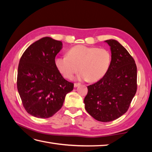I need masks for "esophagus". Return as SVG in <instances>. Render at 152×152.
<instances>
[{
    "instance_id": "obj_1",
    "label": "esophagus",
    "mask_w": 152,
    "mask_h": 152,
    "mask_svg": "<svg viewBox=\"0 0 152 152\" xmlns=\"http://www.w3.org/2000/svg\"><path fill=\"white\" fill-rule=\"evenodd\" d=\"M80 84V83H79V82H76V83H74V87H77V86H78Z\"/></svg>"
}]
</instances>
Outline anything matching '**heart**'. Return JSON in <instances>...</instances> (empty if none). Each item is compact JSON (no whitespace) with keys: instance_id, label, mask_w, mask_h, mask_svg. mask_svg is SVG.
I'll return each mask as SVG.
<instances>
[{"instance_id":"b5f03b06","label":"heart","mask_w":152,"mask_h":152,"mask_svg":"<svg viewBox=\"0 0 152 152\" xmlns=\"http://www.w3.org/2000/svg\"><path fill=\"white\" fill-rule=\"evenodd\" d=\"M111 61V53L106 48L79 45L70 48L66 56H57L54 64L65 78L72 79L80 70L79 80L96 82L107 73Z\"/></svg>"}]
</instances>
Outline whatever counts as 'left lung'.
<instances>
[{
  "label": "left lung",
  "instance_id": "left-lung-1",
  "mask_svg": "<svg viewBox=\"0 0 152 152\" xmlns=\"http://www.w3.org/2000/svg\"><path fill=\"white\" fill-rule=\"evenodd\" d=\"M110 47L112 61L103 78L88 86L85 109L101 122L122 116L129 108L137 91V66L127 50L114 39L105 41Z\"/></svg>",
  "mask_w": 152,
  "mask_h": 152
}]
</instances>
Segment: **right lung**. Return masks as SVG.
<instances>
[{"label":"right lung","mask_w":152,"mask_h":152,"mask_svg":"<svg viewBox=\"0 0 152 152\" xmlns=\"http://www.w3.org/2000/svg\"><path fill=\"white\" fill-rule=\"evenodd\" d=\"M62 43L49 37L32 43L23 53L17 84L23 106L32 116L48 118L63 106L66 95L74 88L56 69L54 60Z\"/></svg>","instance_id":"1"}]
</instances>
